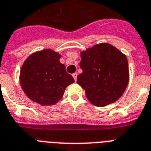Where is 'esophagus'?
Listing matches in <instances>:
<instances>
[{
	"label": "esophagus",
	"instance_id": "esophagus-1",
	"mask_svg": "<svg viewBox=\"0 0 151 151\" xmlns=\"http://www.w3.org/2000/svg\"><path fill=\"white\" fill-rule=\"evenodd\" d=\"M72 76H73V79H74V81H77V78H78V73H73V74H72Z\"/></svg>",
	"mask_w": 151,
	"mask_h": 151
}]
</instances>
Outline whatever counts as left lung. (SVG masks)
<instances>
[{
	"label": "left lung",
	"instance_id": "8db88e82",
	"mask_svg": "<svg viewBox=\"0 0 151 151\" xmlns=\"http://www.w3.org/2000/svg\"><path fill=\"white\" fill-rule=\"evenodd\" d=\"M78 85L95 106H105L122 96L129 81L128 59L114 46L101 43L81 52Z\"/></svg>",
	"mask_w": 151,
	"mask_h": 151
}]
</instances>
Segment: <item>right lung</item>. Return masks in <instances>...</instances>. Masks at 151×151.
Masks as SVG:
<instances>
[{
  "instance_id": "1",
  "label": "right lung",
  "mask_w": 151,
  "mask_h": 151,
  "mask_svg": "<svg viewBox=\"0 0 151 151\" xmlns=\"http://www.w3.org/2000/svg\"><path fill=\"white\" fill-rule=\"evenodd\" d=\"M61 55L45 49L30 55L20 71V85L27 97L42 106L54 105L62 99L66 88L74 82L59 62Z\"/></svg>"
}]
</instances>
